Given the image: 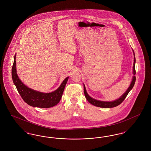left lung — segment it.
Masks as SVG:
<instances>
[{
    "label": "left lung",
    "mask_w": 151,
    "mask_h": 151,
    "mask_svg": "<svg viewBox=\"0 0 151 151\" xmlns=\"http://www.w3.org/2000/svg\"><path fill=\"white\" fill-rule=\"evenodd\" d=\"M133 53H134V65H133V77L131 81V83L129 85V87L128 88V89H127V91L122 94V96L118 99L113 101H102L97 100L96 99H94L93 98H92L90 96H89V94L87 93L86 91V86L84 84V94L85 96L86 97V100L88 101L92 105H93L94 106H97V107H100V108H114L115 106H118L119 105H120L122 102L124 101V100L126 99V96H127L128 93H129V91L132 89L133 86H134L135 83V80H136V77L135 76V75L136 74V71H135V53L134 51L133 50Z\"/></svg>",
    "instance_id": "1"
}]
</instances>
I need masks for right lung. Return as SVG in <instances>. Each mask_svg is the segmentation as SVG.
Returning a JSON list of instances; mask_svg holds the SVG:
<instances>
[{
  "label": "right lung",
  "mask_w": 151,
  "mask_h": 151,
  "mask_svg": "<svg viewBox=\"0 0 151 151\" xmlns=\"http://www.w3.org/2000/svg\"><path fill=\"white\" fill-rule=\"evenodd\" d=\"M16 64L15 55L12 68V78L17 91L23 100L30 106L37 108H51L57 105L62 98L69 77L66 78L55 91L50 93H43L30 88L22 82L17 74Z\"/></svg>",
  "instance_id": "obj_1"
}]
</instances>
